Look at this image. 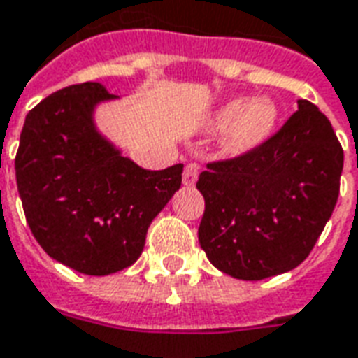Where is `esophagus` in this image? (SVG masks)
<instances>
[{
	"label": "esophagus",
	"mask_w": 358,
	"mask_h": 358,
	"mask_svg": "<svg viewBox=\"0 0 358 358\" xmlns=\"http://www.w3.org/2000/svg\"><path fill=\"white\" fill-rule=\"evenodd\" d=\"M197 176H199V164L189 163L184 169V186H194L197 182Z\"/></svg>",
	"instance_id": "obj_1"
}]
</instances>
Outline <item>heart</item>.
<instances>
[{
  "label": "heart",
  "mask_w": 358,
  "mask_h": 358,
  "mask_svg": "<svg viewBox=\"0 0 358 358\" xmlns=\"http://www.w3.org/2000/svg\"><path fill=\"white\" fill-rule=\"evenodd\" d=\"M276 122V107L268 99H234L226 103L215 115L218 128H228L226 145L230 151H248L266 138Z\"/></svg>",
  "instance_id": "obj_1"
}]
</instances>
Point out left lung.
I'll return each instance as SVG.
<instances>
[{
    "mask_svg": "<svg viewBox=\"0 0 358 358\" xmlns=\"http://www.w3.org/2000/svg\"><path fill=\"white\" fill-rule=\"evenodd\" d=\"M297 105L276 134L241 155L210 161L197 180L205 197L199 243L238 280L299 266L338 203L341 143L316 105Z\"/></svg>",
    "mask_w": 358,
    "mask_h": 358,
    "instance_id": "left-lung-1",
    "label": "left lung"
}]
</instances>
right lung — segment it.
I'll return each instance as SVG.
<instances>
[{
	"label": "right lung",
	"instance_id": "right-lung-1",
	"mask_svg": "<svg viewBox=\"0 0 358 358\" xmlns=\"http://www.w3.org/2000/svg\"><path fill=\"white\" fill-rule=\"evenodd\" d=\"M99 82L59 90L30 110L15 157L24 217L42 249L88 276L140 259L151 220L182 186L184 164L145 171L103 140L92 120L113 99Z\"/></svg>",
	"mask_w": 358,
	"mask_h": 358
}]
</instances>
